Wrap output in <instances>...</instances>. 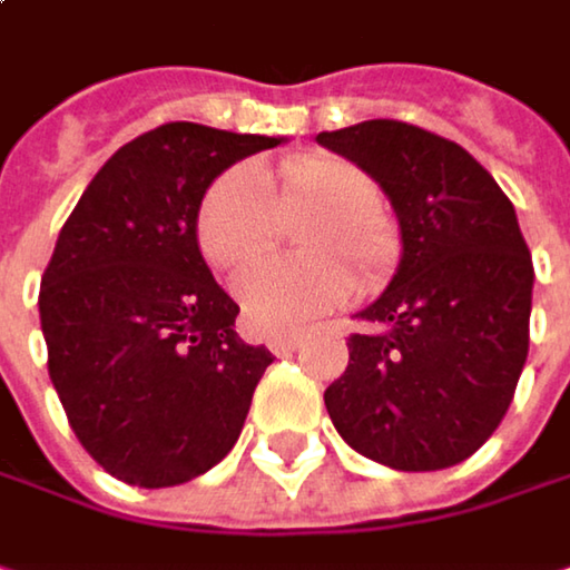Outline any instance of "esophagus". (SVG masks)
Wrapping results in <instances>:
<instances>
[{"label":"esophagus","mask_w":570,"mask_h":570,"mask_svg":"<svg viewBox=\"0 0 570 570\" xmlns=\"http://www.w3.org/2000/svg\"><path fill=\"white\" fill-rule=\"evenodd\" d=\"M299 343H303V336H296V333H274V336H267V346L277 356H286V353L299 350Z\"/></svg>","instance_id":"obj_1"}]
</instances>
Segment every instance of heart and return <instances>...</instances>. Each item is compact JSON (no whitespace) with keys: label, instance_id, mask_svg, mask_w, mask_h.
Wrapping results in <instances>:
<instances>
[{"label":"heart","instance_id":"obj_1","mask_svg":"<svg viewBox=\"0 0 570 570\" xmlns=\"http://www.w3.org/2000/svg\"><path fill=\"white\" fill-rule=\"evenodd\" d=\"M277 194L286 214L316 210L299 244L303 261H261L234 277V293L254 326L293 330L353 293L383 284L396 261L393 220L376 207L380 184L353 161L316 155L293 158L277 171ZM281 227L274 187L254 165L224 171L200 197L197 244L217 267H240L261 257Z\"/></svg>","mask_w":570,"mask_h":570}]
</instances>
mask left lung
<instances>
[{
	"label": "left lung",
	"instance_id": "1",
	"mask_svg": "<svg viewBox=\"0 0 570 570\" xmlns=\"http://www.w3.org/2000/svg\"><path fill=\"white\" fill-rule=\"evenodd\" d=\"M316 141L383 187L402 240L390 286L356 313L326 412L380 465H459L499 429L528 360L534 267L512 200L465 148L405 121Z\"/></svg>",
	"mask_w": 570,
	"mask_h": 570
}]
</instances>
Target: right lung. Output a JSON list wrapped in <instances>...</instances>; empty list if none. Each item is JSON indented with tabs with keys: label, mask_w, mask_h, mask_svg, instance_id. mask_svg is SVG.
I'll list each match as a JSON object with an SVG mask.
<instances>
[{
	"label": "right lung",
	"mask_w": 570,
	"mask_h": 570,
	"mask_svg": "<svg viewBox=\"0 0 570 570\" xmlns=\"http://www.w3.org/2000/svg\"><path fill=\"white\" fill-rule=\"evenodd\" d=\"M281 141L161 125L101 165L58 234L39 289L49 376L85 452L128 485L214 469L274 363L234 330L240 306L200 257L197 207L230 165Z\"/></svg>",
	"instance_id": "add662e5"
}]
</instances>
